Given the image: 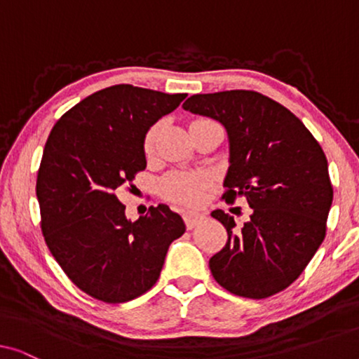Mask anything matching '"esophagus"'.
I'll use <instances>...</instances> for the list:
<instances>
[{
    "mask_svg": "<svg viewBox=\"0 0 359 359\" xmlns=\"http://www.w3.org/2000/svg\"><path fill=\"white\" fill-rule=\"evenodd\" d=\"M204 217H205L204 214H201V212H193V210H189V212H184V214H183V219H184L186 229H188V230L194 229L196 225L203 222Z\"/></svg>",
    "mask_w": 359,
    "mask_h": 359,
    "instance_id": "esophagus-1",
    "label": "esophagus"
}]
</instances>
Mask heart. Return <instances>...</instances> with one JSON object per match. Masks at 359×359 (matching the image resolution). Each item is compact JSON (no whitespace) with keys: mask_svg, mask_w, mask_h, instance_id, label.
I'll list each match as a JSON object with an SVG mask.
<instances>
[{"mask_svg":"<svg viewBox=\"0 0 359 359\" xmlns=\"http://www.w3.org/2000/svg\"><path fill=\"white\" fill-rule=\"evenodd\" d=\"M156 145V129H151L147 132L144 139V151L147 158L154 156ZM209 186V180L205 175L201 173H170L165 176L163 181L160 183L161 194L166 199L173 201V203L186 204V205H196L199 204L204 198L205 189Z\"/></svg>","mask_w":359,"mask_h":359,"instance_id":"heart-1","label":"heart"}]
</instances>
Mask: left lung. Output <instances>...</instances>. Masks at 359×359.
Wrapping results in <instances>:
<instances>
[{"label":"left lung","instance_id":"obj_1","mask_svg":"<svg viewBox=\"0 0 359 359\" xmlns=\"http://www.w3.org/2000/svg\"><path fill=\"white\" fill-rule=\"evenodd\" d=\"M183 107L225 127L230 166L222 198L245 196L253 209L242 229L224 210L210 214L229 235L209 259L210 273L240 297L284 291L325 238L333 188L322 147L299 117L257 91L194 95Z\"/></svg>","mask_w":359,"mask_h":359}]
</instances>
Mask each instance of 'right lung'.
Masks as SVG:
<instances>
[{
	"instance_id": "add662e5",
	"label": "right lung",
	"mask_w": 359,
	"mask_h": 359,
	"mask_svg": "<svg viewBox=\"0 0 359 359\" xmlns=\"http://www.w3.org/2000/svg\"><path fill=\"white\" fill-rule=\"evenodd\" d=\"M186 95L116 85L93 93L50 130L37 173L41 229L72 283L107 304L154 287L184 222L168 205L130 222L117 191L145 170L144 139Z\"/></svg>"
}]
</instances>
